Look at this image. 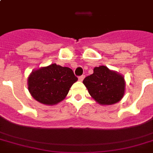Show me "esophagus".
<instances>
[{
	"label": "esophagus",
	"instance_id": "34e87169",
	"mask_svg": "<svg viewBox=\"0 0 153 153\" xmlns=\"http://www.w3.org/2000/svg\"><path fill=\"white\" fill-rule=\"evenodd\" d=\"M84 78H85V76H84V75H82V76H79V80L80 82H82V80H83L84 79Z\"/></svg>",
	"mask_w": 153,
	"mask_h": 153
}]
</instances>
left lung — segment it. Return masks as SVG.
Masks as SVG:
<instances>
[{
	"instance_id": "obj_1",
	"label": "left lung",
	"mask_w": 153,
	"mask_h": 153,
	"mask_svg": "<svg viewBox=\"0 0 153 153\" xmlns=\"http://www.w3.org/2000/svg\"><path fill=\"white\" fill-rule=\"evenodd\" d=\"M82 82L92 98L102 105L117 103L125 94L124 76L105 66L94 67L93 74L86 77Z\"/></svg>"
}]
</instances>
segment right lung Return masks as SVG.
<instances>
[{
	"label": "right lung",
	"instance_id": "obj_1",
	"mask_svg": "<svg viewBox=\"0 0 153 153\" xmlns=\"http://www.w3.org/2000/svg\"><path fill=\"white\" fill-rule=\"evenodd\" d=\"M78 81L71 68L51 63L33 70L27 78V89L32 98L47 105L62 102L71 86Z\"/></svg>",
	"mask_w": 153,
	"mask_h": 153
}]
</instances>
